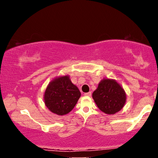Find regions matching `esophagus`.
Returning <instances> with one entry per match:
<instances>
[{
	"label": "esophagus",
	"mask_w": 158,
	"mask_h": 158,
	"mask_svg": "<svg viewBox=\"0 0 158 158\" xmlns=\"http://www.w3.org/2000/svg\"><path fill=\"white\" fill-rule=\"evenodd\" d=\"M91 92H88V93H85V94H84V96H91Z\"/></svg>",
	"instance_id": "1"
}]
</instances>
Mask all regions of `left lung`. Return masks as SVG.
Instances as JSON below:
<instances>
[{
	"instance_id": "obj_1",
	"label": "left lung",
	"mask_w": 158,
	"mask_h": 158,
	"mask_svg": "<svg viewBox=\"0 0 158 158\" xmlns=\"http://www.w3.org/2000/svg\"><path fill=\"white\" fill-rule=\"evenodd\" d=\"M93 98L101 111L114 114L124 107L126 102V93L115 80L103 79L93 93Z\"/></svg>"
}]
</instances>
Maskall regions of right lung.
Listing matches in <instances>:
<instances>
[{"label":"right lung","mask_w":158,"mask_h":158,"mask_svg":"<svg viewBox=\"0 0 158 158\" xmlns=\"http://www.w3.org/2000/svg\"><path fill=\"white\" fill-rule=\"evenodd\" d=\"M81 96L68 75L56 77L45 90L44 103L50 111L62 116L72 111Z\"/></svg>","instance_id":"1"}]
</instances>
